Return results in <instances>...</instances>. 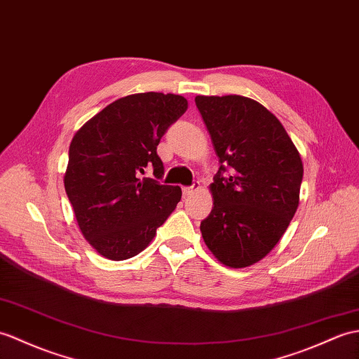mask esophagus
I'll list each match as a JSON object with an SVG mask.
<instances>
[{
  "label": "esophagus",
  "instance_id": "34e87169",
  "mask_svg": "<svg viewBox=\"0 0 359 359\" xmlns=\"http://www.w3.org/2000/svg\"><path fill=\"white\" fill-rule=\"evenodd\" d=\"M198 188H200V182H194L191 187H185V188H183V194H185V196L193 194V193H196V191H197Z\"/></svg>",
  "mask_w": 359,
  "mask_h": 359
}]
</instances>
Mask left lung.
Segmentation results:
<instances>
[{"label": "left lung", "instance_id": "left-lung-1", "mask_svg": "<svg viewBox=\"0 0 359 359\" xmlns=\"http://www.w3.org/2000/svg\"><path fill=\"white\" fill-rule=\"evenodd\" d=\"M220 168L214 206L200 223L206 246L229 268L271 252L298 208L303 162L280 121L245 96H196Z\"/></svg>", "mask_w": 359, "mask_h": 359}]
</instances>
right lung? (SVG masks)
<instances>
[{"instance_id":"add662e5","label":"right lung","mask_w":359,"mask_h":359,"mask_svg":"<svg viewBox=\"0 0 359 359\" xmlns=\"http://www.w3.org/2000/svg\"><path fill=\"white\" fill-rule=\"evenodd\" d=\"M187 108L179 95L125 96L73 136L65 193L82 234L105 258L121 262L144 251L180 202L179 187L157 180L165 172L157 145ZM145 169L154 180L141 177Z\"/></svg>"}]
</instances>
